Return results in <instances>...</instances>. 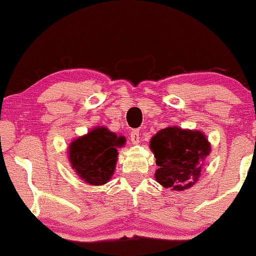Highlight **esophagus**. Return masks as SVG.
<instances>
[{"label": "esophagus", "instance_id": "esophagus-1", "mask_svg": "<svg viewBox=\"0 0 256 256\" xmlns=\"http://www.w3.org/2000/svg\"><path fill=\"white\" fill-rule=\"evenodd\" d=\"M130 138H131L132 144H138V143L140 142V131H138V130H134V131H132L131 134H130Z\"/></svg>", "mask_w": 256, "mask_h": 256}]
</instances>
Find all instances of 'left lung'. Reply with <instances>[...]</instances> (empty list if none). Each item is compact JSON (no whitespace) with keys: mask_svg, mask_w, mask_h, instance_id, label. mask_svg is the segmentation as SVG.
<instances>
[{"mask_svg":"<svg viewBox=\"0 0 256 256\" xmlns=\"http://www.w3.org/2000/svg\"><path fill=\"white\" fill-rule=\"evenodd\" d=\"M158 168L155 179L173 192L190 189L198 180L210 155V143L202 131L168 126L158 131L149 142Z\"/></svg>","mask_w":256,"mask_h":256,"instance_id":"8db88e82","label":"left lung"}]
</instances>
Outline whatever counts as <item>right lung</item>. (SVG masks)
<instances>
[{"label": "right lung", "instance_id": "add662e5", "mask_svg": "<svg viewBox=\"0 0 256 256\" xmlns=\"http://www.w3.org/2000/svg\"><path fill=\"white\" fill-rule=\"evenodd\" d=\"M125 140L124 136H118L104 126L92 128L70 143L68 161L72 170L86 184L98 186L108 183L118 161L116 148L124 146Z\"/></svg>", "mask_w": 256, "mask_h": 256}]
</instances>
